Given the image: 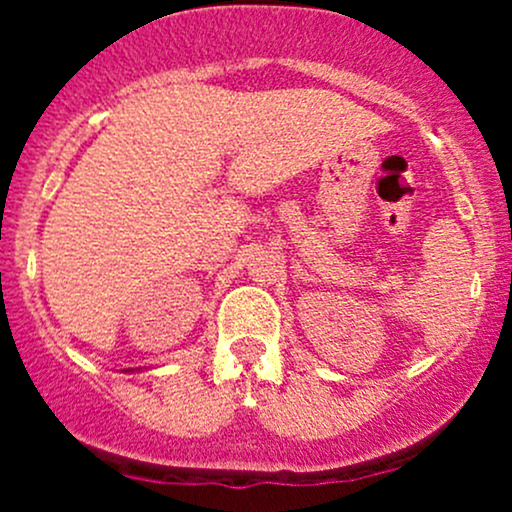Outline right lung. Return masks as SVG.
<instances>
[{
    "label": "right lung",
    "instance_id": "add662e5",
    "mask_svg": "<svg viewBox=\"0 0 512 512\" xmlns=\"http://www.w3.org/2000/svg\"><path fill=\"white\" fill-rule=\"evenodd\" d=\"M125 373H134V368H127V370H125Z\"/></svg>",
    "mask_w": 512,
    "mask_h": 512
}]
</instances>
